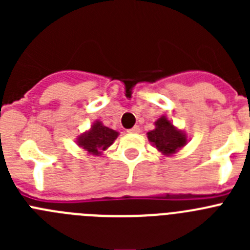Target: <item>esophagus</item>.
<instances>
[{
	"mask_svg": "<svg viewBox=\"0 0 250 250\" xmlns=\"http://www.w3.org/2000/svg\"><path fill=\"white\" fill-rule=\"evenodd\" d=\"M139 131H140V127H139L138 125H136V126H134V127H132V129H130L127 132H130V134H138Z\"/></svg>",
	"mask_w": 250,
	"mask_h": 250,
	"instance_id": "34e87169",
	"label": "esophagus"
}]
</instances>
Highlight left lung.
I'll list each match as a JSON object with an SVG mask.
<instances>
[{"label":"left lung","mask_w":250,"mask_h":250,"mask_svg":"<svg viewBox=\"0 0 250 250\" xmlns=\"http://www.w3.org/2000/svg\"><path fill=\"white\" fill-rule=\"evenodd\" d=\"M154 126L155 127L146 134L147 140L161 155L174 156L189 141L185 130L175 126L167 115H161L154 123Z\"/></svg>","instance_id":"obj_1"}]
</instances>
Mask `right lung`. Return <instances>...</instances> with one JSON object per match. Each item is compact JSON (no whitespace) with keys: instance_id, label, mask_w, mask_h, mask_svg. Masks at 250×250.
<instances>
[{"instance_id":"add662e5","label":"right lung","mask_w":250,"mask_h":250,"mask_svg":"<svg viewBox=\"0 0 250 250\" xmlns=\"http://www.w3.org/2000/svg\"><path fill=\"white\" fill-rule=\"evenodd\" d=\"M118 136L119 132L116 130L105 126L100 120H95L89 130L77 136L76 144L85 150L86 154L99 156L111 146Z\"/></svg>"}]
</instances>
